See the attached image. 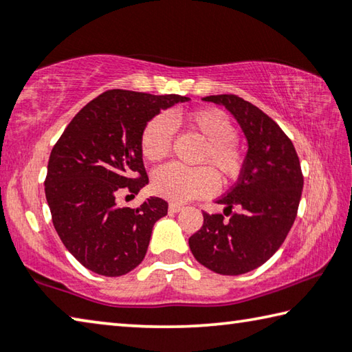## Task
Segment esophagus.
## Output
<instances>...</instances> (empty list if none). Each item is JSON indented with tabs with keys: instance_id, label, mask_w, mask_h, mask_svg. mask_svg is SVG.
<instances>
[{
	"instance_id": "1",
	"label": "esophagus",
	"mask_w": 352,
	"mask_h": 352,
	"mask_svg": "<svg viewBox=\"0 0 352 352\" xmlns=\"http://www.w3.org/2000/svg\"><path fill=\"white\" fill-rule=\"evenodd\" d=\"M182 208L183 206L180 204H169V212H178Z\"/></svg>"
}]
</instances>
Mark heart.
Returning <instances> with one entry per match:
<instances>
[{
  "label": "heart",
  "instance_id": "heart-1",
  "mask_svg": "<svg viewBox=\"0 0 352 352\" xmlns=\"http://www.w3.org/2000/svg\"><path fill=\"white\" fill-rule=\"evenodd\" d=\"M186 124L206 140L201 148L200 163L210 164L223 180H231L241 174L243 153L236 142L237 132L231 119L222 110L201 109L189 113ZM174 141L172 119L162 113L153 116L141 132V152L147 162H162L168 157ZM152 188L158 195L174 201H188L206 197L217 188V178L208 166L186 168L170 163L155 170Z\"/></svg>",
  "mask_w": 352,
  "mask_h": 352
}]
</instances>
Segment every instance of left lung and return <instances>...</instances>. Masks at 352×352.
Here are the masks:
<instances>
[{"mask_svg":"<svg viewBox=\"0 0 352 352\" xmlns=\"http://www.w3.org/2000/svg\"><path fill=\"white\" fill-rule=\"evenodd\" d=\"M204 100L231 111L247 136L248 152L236 184L217 200L230 219L204 212V225L189 237V248L210 270L242 275L269 261L295 222L305 182L300 158L283 129L252 102L236 94Z\"/></svg>","mask_w":352,"mask_h":352,"instance_id":"obj_1","label":"left lung"}]
</instances>
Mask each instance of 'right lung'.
<instances>
[{
  "label": "right lung",
  "instance_id": "1",
  "mask_svg": "<svg viewBox=\"0 0 352 352\" xmlns=\"http://www.w3.org/2000/svg\"><path fill=\"white\" fill-rule=\"evenodd\" d=\"M189 98L109 90L73 118L52 147L45 194L54 228L68 252L98 275L121 276L144 259L152 228L168 214V201L147 199L119 206L148 183L141 132L160 110Z\"/></svg>",
  "mask_w": 352,
  "mask_h": 352
}]
</instances>
